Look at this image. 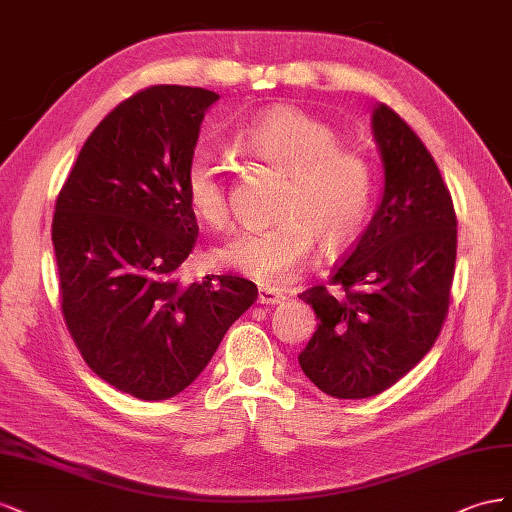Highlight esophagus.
<instances>
[{"label": "esophagus", "mask_w": 512, "mask_h": 512, "mask_svg": "<svg viewBox=\"0 0 512 512\" xmlns=\"http://www.w3.org/2000/svg\"><path fill=\"white\" fill-rule=\"evenodd\" d=\"M285 302V296L281 294V291L276 289H268V287H261L257 291V304H266V306H276Z\"/></svg>", "instance_id": "1"}]
</instances>
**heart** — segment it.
Masks as SVG:
<instances>
[{
	"mask_svg": "<svg viewBox=\"0 0 512 512\" xmlns=\"http://www.w3.org/2000/svg\"><path fill=\"white\" fill-rule=\"evenodd\" d=\"M233 148L285 175L274 227L242 231L214 251L216 264L259 285H281L304 268L315 244L332 255L356 240L373 197V171L339 130L298 107H272L233 135ZM188 208L206 225L229 223L223 167L195 154L184 169Z\"/></svg>",
	"mask_w": 512,
	"mask_h": 512,
	"instance_id": "1",
	"label": "heart"
}]
</instances>
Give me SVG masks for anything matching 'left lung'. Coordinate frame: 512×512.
Listing matches in <instances>:
<instances>
[{
  "label": "left lung",
  "instance_id": "left-lung-1",
  "mask_svg": "<svg viewBox=\"0 0 512 512\" xmlns=\"http://www.w3.org/2000/svg\"><path fill=\"white\" fill-rule=\"evenodd\" d=\"M371 126L384 186L369 227L330 279L343 291L317 285L300 294L317 330L298 362L337 399L375 397L425 358L455 274L457 218L433 156L386 105H375Z\"/></svg>",
  "mask_w": 512,
  "mask_h": 512
}]
</instances>
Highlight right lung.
<instances>
[{
  "instance_id": "obj_1",
  "label": "right lung",
  "mask_w": 512,
  "mask_h": 512,
  "mask_svg": "<svg viewBox=\"0 0 512 512\" xmlns=\"http://www.w3.org/2000/svg\"><path fill=\"white\" fill-rule=\"evenodd\" d=\"M216 100L184 85L130 96L87 137L55 203L51 238L70 337L98 377L143 401L191 386L257 300L240 276L178 281L199 233L184 169Z\"/></svg>"
}]
</instances>
